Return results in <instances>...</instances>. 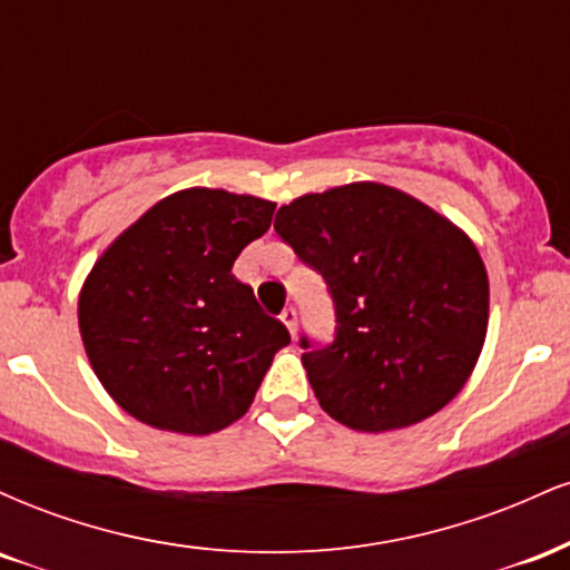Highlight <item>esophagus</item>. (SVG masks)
Masks as SVG:
<instances>
[{
  "label": "esophagus",
  "instance_id": "obj_1",
  "mask_svg": "<svg viewBox=\"0 0 570 570\" xmlns=\"http://www.w3.org/2000/svg\"><path fill=\"white\" fill-rule=\"evenodd\" d=\"M281 322L286 324V330H289L292 337L297 335V311H294V307H286V311L281 313Z\"/></svg>",
  "mask_w": 570,
  "mask_h": 570
}]
</instances>
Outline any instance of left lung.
<instances>
[{"label":"left lung","instance_id":"obj_1","mask_svg":"<svg viewBox=\"0 0 570 570\" xmlns=\"http://www.w3.org/2000/svg\"><path fill=\"white\" fill-rule=\"evenodd\" d=\"M273 227L335 299V343L299 340L326 415L381 434L426 421L458 396L490 311L485 263L461 227L381 181L299 195Z\"/></svg>","mask_w":570,"mask_h":570}]
</instances>
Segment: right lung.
Instances as JSON below:
<instances>
[{"label": "right lung", "instance_id": "right-lung-1", "mask_svg": "<svg viewBox=\"0 0 570 570\" xmlns=\"http://www.w3.org/2000/svg\"><path fill=\"white\" fill-rule=\"evenodd\" d=\"M276 203L227 189L168 195L126 227L77 303L88 362L128 415L206 436L252 407L289 332L233 276Z\"/></svg>", "mask_w": 570, "mask_h": 570}]
</instances>
